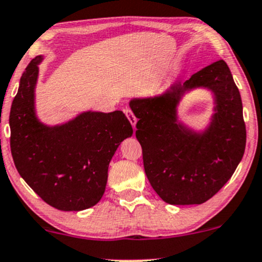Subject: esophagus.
Segmentation results:
<instances>
[{"mask_svg":"<svg viewBox=\"0 0 262 262\" xmlns=\"http://www.w3.org/2000/svg\"><path fill=\"white\" fill-rule=\"evenodd\" d=\"M124 112H125V115H127L129 122L132 123V125H133V127H135V124H137V117H135V116H134L133 111H132L130 108H127Z\"/></svg>","mask_w":262,"mask_h":262,"instance_id":"obj_1","label":"esophagus"}]
</instances>
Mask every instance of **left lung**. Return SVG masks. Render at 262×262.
<instances>
[{
    "label": "left lung",
    "mask_w": 262,
    "mask_h": 262,
    "mask_svg": "<svg viewBox=\"0 0 262 262\" xmlns=\"http://www.w3.org/2000/svg\"><path fill=\"white\" fill-rule=\"evenodd\" d=\"M198 86L209 87L216 96V113L204 135L188 131L175 117L181 94ZM129 105L139 119L135 137L146 177L167 204H203L232 177L244 155L247 129L241 94L223 59L173 84L162 96Z\"/></svg>",
    "instance_id": "1"
}]
</instances>
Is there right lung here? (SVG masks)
Wrapping results in <instances>:
<instances>
[{"instance_id": "right-lung-1", "label": "right lung", "mask_w": 262, "mask_h": 262, "mask_svg": "<svg viewBox=\"0 0 262 262\" xmlns=\"http://www.w3.org/2000/svg\"><path fill=\"white\" fill-rule=\"evenodd\" d=\"M41 59L37 56L25 68L9 113L15 168L55 209H89L105 193L110 161L133 128L122 111L85 112L58 127L41 124L34 110Z\"/></svg>"}]
</instances>
